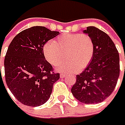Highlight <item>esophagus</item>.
Wrapping results in <instances>:
<instances>
[{
	"instance_id": "esophagus-1",
	"label": "esophagus",
	"mask_w": 125,
	"mask_h": 125,
	"mask_svg": "<svg viewBox=\"0 0 125 125\" xmlns=\"http://www.w3.org/2000/svg\"><path fill=\"white\" fill-rule=\"evenodd\" d=\"M65 76H66V75L64 74H60V78H65Z\"/></svg>"
}]
</instances>
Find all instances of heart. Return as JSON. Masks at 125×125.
<instances>
[{"instance_id": "obj_1", "label": "heart", "mask_w": 125, "mask_h": 125, "mask_svg": "<svg viewBox=\"0 0 125 125\" xmlns=\"http://www.w3.org/2000/svg\"><path fill=\"white\" fill-rule=\"evenodd\" d=\"M42 52L48 62L60 64L65 55L68 60L58 66L60 71L73 73L85 68L92 60L94 53L93 41L85 34H64L53 41L42 46Z\"/></svg>"}]
</instances>
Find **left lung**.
Masks as SVG:
<instances>
[{
	"instance_id": "obj_1",
	"label": "left lung",
	"mask_w": 125,
	"mask_h": 125,
	"mask_svg": "<svg viewBox=\"0 0 125 125\" xmlns=\"http://www.w3.org/2000/svg\"><path fill=\"white\" fill-rule=\"evenodd\" d=\"M94 45L92 60L80 74L71 91L83 104H99L111 95L120 74L119 54L109 36L94 26L83 30Z\"/></svg>"
}]
</instances>
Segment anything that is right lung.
Instances as JSON below:
<instances>
[{
  "label": "right lung",
  "instance_id": "obj_1",
  "mask_svg": "<svg viewBox=\"0 0 125 125\" xmlns=\"http://www.w3.org/2000/svg\"><path fill=\"white\" fill-rule=\"evenodd\" d=\"M59 34L45 27L33 26L15 36L8 47L4 62L6 83L24 105L44 104L60 78L42 52L43 44Z\"/></svg>",
  "mask_w": 125,
  "mask_h": 125
}]
</instances>
